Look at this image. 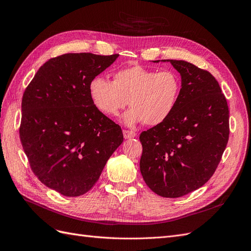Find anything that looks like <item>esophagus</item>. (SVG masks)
Returning <instances> with one entry per match:
<instances>
[{
  "instance_id": "esophagus-1",
  "label": "esophagus",
  "mask_w": 251,
  "mask_h": 251,
  "mask_svg": "<svg viewBox=\"0 0 251 251\" xmlns=\"http://www.w3.org/2000/svg\"><path fill=\"white\" fill-rule=\"evenodd\" d=\"M123 135L125 139H129V138H133L136 136V133L134 131H131V130H123Z\"/></svg>"
}]
</instances>
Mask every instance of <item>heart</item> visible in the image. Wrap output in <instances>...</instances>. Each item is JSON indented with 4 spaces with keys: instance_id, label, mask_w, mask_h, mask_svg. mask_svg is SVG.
<instances>
[{
    "instance_id": "obj_1",
    "label": "heart",
    "mask_w": 251,
    "mask_h": 251,
    "mask_svg": "<svg viewBox=\"0 0 251 251\" xmlns=\"http://www.w3.org/2000/svg\"><path fill=\"white\" fill-rule=\"evenodd\" d=\"M89 96L104 115L115 117L130 105L123 122L128 126L143 122L154 126L173 112L181 91V79L172 70L148 69L135 65L114 73L113 82L95 76L88 84Z\"/></svg>"
}]
</instances>
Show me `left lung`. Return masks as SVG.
Returning a JSON list of instances; mask_svg holds the SVG:
<instances>
[{
    "instance_id": "obj_1",
    "label": "left lung",
    "mask_w": 251,
    "mask_h": 251,
    "mask_svg": "<svg viewBox=\"0 0 251 251\" xmlns=\"http://www.w3.org/2000/svg\"><path fill=\"white\" fill-rule=\"evenodd\" d=\"M169 62L181 75V91L166 120L141 132L139 166L154 193L176 199L214 175L229 139V108L208 71L185 61Z\"/></svg>"
}]
</instances>
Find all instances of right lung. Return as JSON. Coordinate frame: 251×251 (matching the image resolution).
<instances>
[{
	"mask_svg": "<svg viewBox=\"0 0 251 251\" xmlns=\"http://www.w3.org/2000/svg\"><path fill=\"white\" fill-rule=\"evenodd\" d=\"M70 52L38 69L21 102L19 135L34 175L64 196L86 193L123 142L122 129L92 101L89 81L118 58Z\"/></svg>",
	"mask_w": 251,
	"mask_h": 251,
	"instance_id": "right-lung-1",
	"label": "right lung"
}]
</instances>
